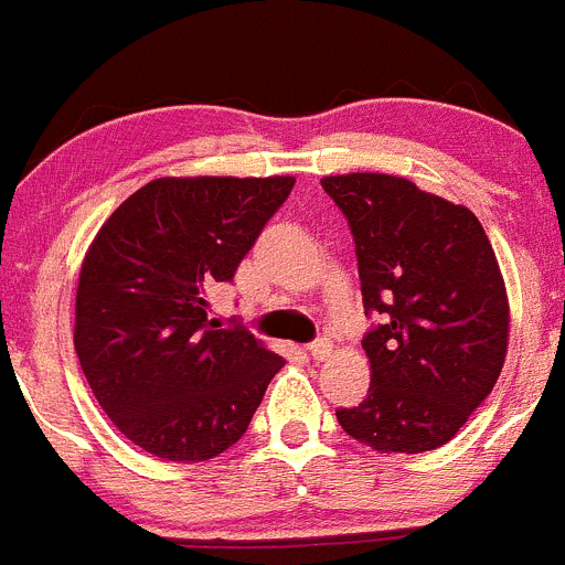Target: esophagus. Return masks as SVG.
<instances>
[{
    "instance_id": "34e87169",
    "label": "esophagus",
    "mask_w": 565,
    "mask_h": 565,
    "mask_svg": "<svg viewBox=\"0 0 565 565\" xmlns=\"http://www.w3.org/2000/svg\"><path fill=\"white\" fill-rule=\"evenodd\" d=\"M307 351H309V356H312V360L323 362V360H329L331 351H334V342H331V340H318V342H312V345H309Z\"/></svg>"
}]
</instances>
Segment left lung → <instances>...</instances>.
I'll list each match as a JSON object with an SVG mask.
<instances>
[{"instance_id":"obj_1","label":"left lung","mask_w":565,"mask_h":565,"mask_svg":"<svg viewBox=\"0 0 565 565\" xmlns=\"http://www.w3.org/2000/svg\"><path fill=\"white\" fill-rule=\"evenodd\" d=\"M356 242L371 387L337 420L382 455L440 449L488 398L510 340L497 253L471 209L384 172L326 175Z\"/></svg>"}]
</instances>
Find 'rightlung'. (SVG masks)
<instances>
[{
    "mask_svg": "<svg viewBox=\"0 0 565 565\" xmlns=\"http://www.w3.org/2000/svg\"><path fill=\"white\" fill-rule=\"evenodd\" d=\"M292 175L156 178L88 245L75 295V348L94 398L147 455L203 462L247 431L284 356L209 320Z\"/></svg>",
    "mask_w": 565,
    "mask_h": 565,
    "instance_id": "right-lung-1",
    "label": "right lung"
}]
</instances>
